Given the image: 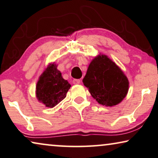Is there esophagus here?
Segmentation results:
<instances>
[{
	"label": "esophagus",
	"instance_id": "esophagus-1",
	"mask_svg": "<svg viewBox=\"0 0 158 158\" xmlns=\"http://www.w3.org/2000/svg\"><path fill=\"white\" fill-rule=\"evenodd\" d=\"M73 83L75 84V85L80 84V83H81V80H79V79H73Z\"/></svg>",
	"mask_w": 158,
	"mask_h": 158
}]
</instances>
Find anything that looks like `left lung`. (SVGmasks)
Wrapping results in <instances>:
<instances>
[{
	"label": "left lung",
	"instance_id": "8db88e82",
	"mask_svg": "<svg viewBox=\"0 0 158 158\" xmlns=\"http://www.w3.org/2000/svg\"><path fill=\"white\" fill-rule=\"evenodd\" d=\"M82 82L99 104L107 106L120 103L128 90L127 76L104 55L92 60Z\"/></svg>",
	"mask_w": 158,
	"mask_h": 158
}]
</instances>
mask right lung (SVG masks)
I'll list each match as a JSON object with an SVG mask.
<instances>
[{
	"label": "right lung",
	"mask_w": 158,
	"mask_h": 158,
	"mask_svg": "<svg viewBox=\"0 0 158 158\" xmlns=\"http://www.w3.org/2000/svg\"><path fill=\"white\" fill-rule=\"evenodd\" d=\"M71 85L63 78L56 65L51 64L44 71L37 84V98L47 107L52 108L66 97Z\"/></svg>",
	"instance_id": "obj_1"
}]
</instances>
